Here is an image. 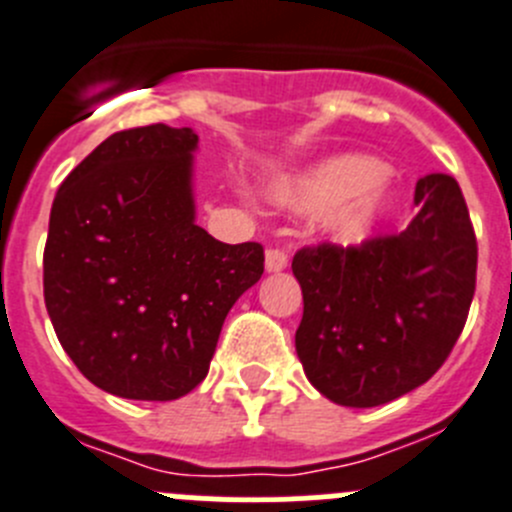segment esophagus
<instances>
[{"instance_id": "esophagus-1", "label": "esophagus", "mask_w": 512, "mask_h": 512, "mask_svg": "<svg viewBox=\"0 0 512 512\" xmlns=\"http://www.w3.org/2000/svg\"><path fill=\"white\" fill-rule=\"evenodd\" d=\"M288 267V255L283 250H267L265 252V270L267 272H283Z\"/></svg>"}]
</instances>
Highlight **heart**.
I'll return each instance as SVG.
<instances>
[{
	"mask_svg": "<svg viewBox=\"0 0 512 512\" xmlns=\"http://www.w3.org/2000/svg\"><path fill=\"white\" fill-rule=\"evenodd\" d=\"M401 189L369 154H336L280 181L272 199L290 212H326L323 229L338 245H358L396 209Z\"/></svg>",
	"mask_w": 512,
	"mask_h": 512,
	"instance_id": "obj_1",
	"label": "heart"
}]
</instances>
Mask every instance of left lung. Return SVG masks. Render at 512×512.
<instances>
[{
  "label": "left lung",
  "mask_w": 512,
  "mask_h": 512,
  "mask_svg": "<svg viewBox=\"0 0 512 512\" xmlns=\"http://www.w3.org/2000/svg\"><path fill=\"white\" fill-rule=\"evenodd\" d=\"M414 202L419 214L396 237L293 257L303 290L295 351L333 404L369 409L409 394L432 379L465 328L477 242L460 184L429 174Z\"/></svg>",
  "instance_id": "obj_1"
}]
</instances>
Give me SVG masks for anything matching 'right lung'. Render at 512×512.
<instances>
[{"label":"right lung","mask_w":512,"mask_h":512,"mask_svg":"<svg viewBox=\"0 0 512 512\" xmlns=\"http://www.w3.org/2000/svg\"><path fill=\"white\" fill-rule=\"evenodd\" d=\"M199 136L166 123L105 138L60 184L45 305L80 374L108 394L171 401L204 381L219 331L262 278L257 242L197 224Z\"/></svg>","instance_id":"1"}]
</instances>
